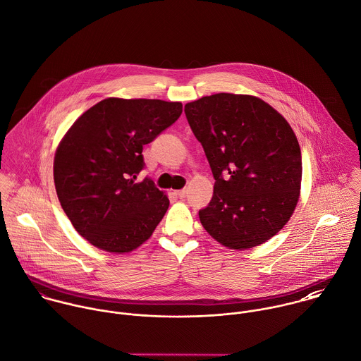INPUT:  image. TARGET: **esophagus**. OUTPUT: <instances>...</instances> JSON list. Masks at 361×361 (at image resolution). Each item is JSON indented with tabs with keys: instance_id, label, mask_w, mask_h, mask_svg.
<instances>
[{
	"instance_id": "esophagus-1",
	"label": "esophagus",
	"mask_w": 361,
	"mask_h": 361,
	"mask_svg": "<svg viewBox=\"0 0 361 361\" xmlns=\"http://www.w3.org/2000/svg\"><path fill=\"white\" fill-rule=\"evenodd\" d=\"M176 195L180 198H184L187 195V190H178V191H176Z\"/></svg>"
}]
</instances>
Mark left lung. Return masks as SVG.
Wrapping results in <instances>:
<instances>
[{
    "mask_svg": "<svg viewBox=\"0 0 361 361\" xmlns=\"http://www.w3.org/2000/svg\"><path fill=\"white\" fill-rule=\"evenodd\" d=\"M215 185L200 211L204 229L233 250L259 246L290 221L300 200L302 159L287 119L255 95L219 92L185 104Z\"/></svg>",
    "mask_w": 361,
    "mask_h": 361,
    "instance_id": "8db88e82",
    "label": "left lung"
}]
</instances>
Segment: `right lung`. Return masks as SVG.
Instances as JSON below:
<instances>
[{
    "mask_svg": "<svg viewBox=\"0 0 361 361\" xmlns=\"http://www.w3.org/2000/svg\"><path fill=\"white\" fill-rule=\"evenodd\" d=\"M181 112V102L111 97L61 137L53 161L57 198L88 243L122 255L152 236L170 201L150 178L135 183L145 166L142 150Z\"/></svg>",
    "mask_w": 361,
    "mask_h": 361,
    "instance_id": "add662e5",
    "label": "right lung"
}]
</instances>
